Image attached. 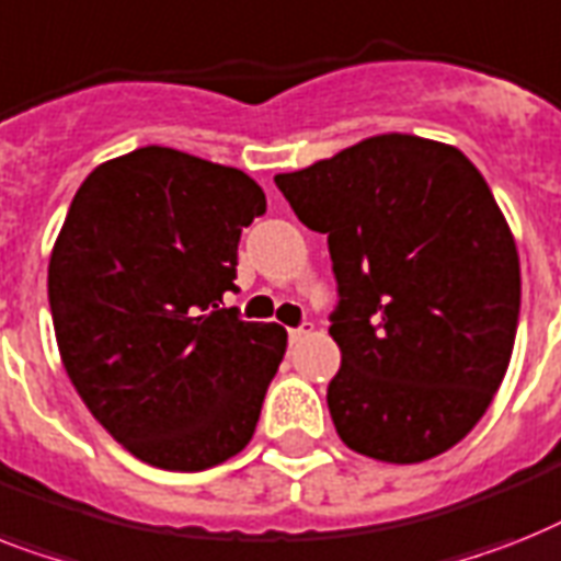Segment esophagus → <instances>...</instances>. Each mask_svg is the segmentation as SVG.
<instances>
[{
    "label": "esophagus",
    "mask_w": 561,
    "mask_h": 561,
    "mask_svg": "<svg viewBox=\"0 0 561 561\" xmlns=\"http://www.w3.org/2000/svg\"><path fill=\"white\" fill-rule=\"evenodd\" d=\"M311 334H313L311 322H302V325L290 328L288 340H290V343H302V340H308V336H311Z\"/></svg>",
    "instance_id": "1"
}]
</instances>
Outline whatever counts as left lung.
Returning a JSON list of instances; mask_svg holds the SVG:
<instances>
[{
  "label": "left lung",
  "mask_w": 561,
  "mask_h": 561,
  "mask_svg": "<svg viewBox=\"0 0 561 561\" xmlns=\"http://www.w3.org/2000/svg\"><path fill=\"white\" fill-rule=\"evenodd\" d=\"M273 181L328 236L336 435L386 463L446 453L502 386L522 305L516 241L481 172L438 140L377 135Z\"/></svg>",
  "instance_id": "obj_1"
}]
</instances>
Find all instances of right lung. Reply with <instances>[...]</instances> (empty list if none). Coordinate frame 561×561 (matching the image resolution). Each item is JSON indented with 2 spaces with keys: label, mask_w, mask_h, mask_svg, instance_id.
Listing matches in <instances>:
<instances>
[{
  "label": "right lung",
  "mask_w": 561,
  "mask_h": 561,
  "mask_svg": "<svg viewBox=\"0 0 561 561\" xmlns=\"http://www.w3.org/2000/svg\"><path fill=\"white\" fill-rule=\"evenodd\" d=\"M262 186L167 147L100 163L48 265L59 357L100 426L135 458L198 472L253 438L288 334L221 308Z\"/></svg>",
  "instance_id": "1"
}]
</instances>
